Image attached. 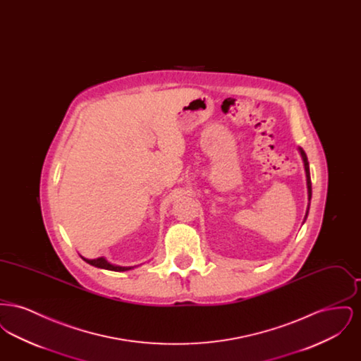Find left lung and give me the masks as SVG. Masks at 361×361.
<instances>
[{
  "mask_svg": "<svg viewBox=\"0 0 361 361\" xmlns=\"http://www.w3.org/2000/svg\"><path fill=\"white\" fill-rule=\"evenodd\" d=\"M299 152H300V155H302L303 162H305V171H306V177H307V189H309V200H311V178H310L309 161H307V155L303 152V149L299 147Z\"/></svg>",
  "mask_w": 361,
  "mask_h": 361,
  "instance_id": "8db88e82",
  "label": "left lung"
}]
</instances>
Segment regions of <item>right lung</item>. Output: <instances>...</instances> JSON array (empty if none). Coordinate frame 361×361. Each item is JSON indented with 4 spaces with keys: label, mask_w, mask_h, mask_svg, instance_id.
Wrapping results in <instances>:
<instances>
[{
    "label": "right lung",
    "mask_w": 361,
    "mask_h": 361,
    "mask_svg": "<svg viewBox=\"0 0 361 361\" xmlns=\"http://www.w3.org/2000/svg\"><path fill=\"white\" fill-rule=\"evenodd\" d=\"M84 261H86L90 265H93V267H97V268H102V269H108V271H115V272H124V271H128V269L133 268V267H119V265L109 264L104 257L96 258V259L84 258Z\"/></svg>",
    "instance_id": "add662e5"
}]
</instances>
